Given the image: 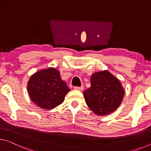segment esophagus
I'll use <instances>...</instances> for the list:
<instances>
[{
    "label": "esophagus",
    "mask_w": 151,
    "mask_h": 151,
    "mask_svg": "<svg viewBox=\"0 0 151 151\" xmlns=\"http://www.w3.org/2000/svg\"><path fill=\"white\" fill-rule=\"evenodd\" d=\"M74 89L82 91V90H83V86H75L74 87Z\"/></svg>",
    "instance_id": "1"
}]
</instances>
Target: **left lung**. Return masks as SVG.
<instances>
[{
    "label": "left lung",
    "instance_id": "8db88e82",
    "mask_svg": "<svg viewBox=\"0 0 151 151\" xmlns=\"http://www.w3.org/2000/svg\"><path fill=\"white\" fill-rule=\"evenodd\" d=\"M90 86L83 92L87 105L95 114L108 115L119 107L124 96L121 82L108 71L94 73Z\"/></svg>",
    "mask_w": 151,
    "mask_h": 151
}]
</instances>
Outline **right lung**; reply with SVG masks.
I'll list each match as a JSON object with an SVG mask.
<instances>
[{
    "label": "right lung",
    "instance_id": "obj_1",
    "mask_svg": "<svg viewBox=\"0 0 151 151\" xmlns=\"http://www.w3.org/2000/svg\"><path fill=\"white\" fill-rule=\"evenodd\" d=\"M30 99L34 103L45 109H52L64 101L70 90L60 77L55 68H48L32 75L27 83Z\"/></svg>",
    "mask_w": 151,
    "mask_h": 151
}]
</instances>
